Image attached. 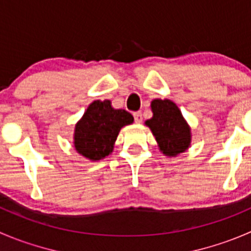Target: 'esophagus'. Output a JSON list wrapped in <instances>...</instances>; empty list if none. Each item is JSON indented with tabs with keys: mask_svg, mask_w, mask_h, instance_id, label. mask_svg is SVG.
I'll list each match as a JSON object with an SVG mask.
<instances>
[{
	"mask_svg": "<svg viewBox=\"0 0 251 251\" xmlns=\"http://www.w3.org/2000/svg\"><path fill=\"white\" fill-rule=\"evenodd\" d=\"M133 118H135V121L137 124L142 123V113H141V111H136V113H133Z\"/></svg>",
	"mask_w": 251,
	"mask_h": 251,
	"instance_id": "esophagus-1",
	"label": "esophagus"
}]
</instances>
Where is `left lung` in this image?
Instances as JSON below:
<instances>
[{"instance_id": "left-lung-1", "label": "left lung", "mask_w": 251, "mask_h": 251, "mask_svg": "<svg viewBox=\"0 0 251 251\" xmlns=\"http://www.w3.org/2000/svg\"><path fill=\"white\" fill-rule=\"evenodd\" d=\"M153 116L145 123L158 143L159 151L167 157H176L191 145V127L176 104L170 99L151 101Z\"/></svg>"}]
</instances>
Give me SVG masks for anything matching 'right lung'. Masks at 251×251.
I'll return each mask as SVG.
<instances>
[{"label":"right lung","instance_id":"add662e5","mask_svg":"<svg viewBox=\"0 0 251 251\" xmlns=\"http://www.w3.org/2000/svg\"><path fill=\"white\" fill-rule=\"evenodd\" d=\"M132 123L130 113L114 109L108 99L92 101L75 126V150L92 162L104 159L114 151L121 128Z\"/></svg>","mask_w":251,"mask_h":251}]
</instances>
